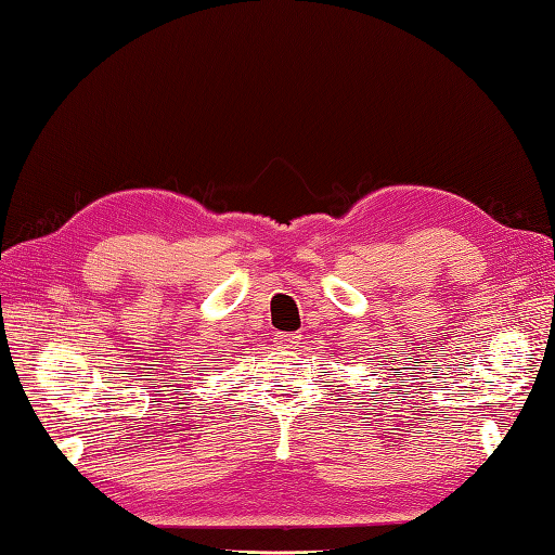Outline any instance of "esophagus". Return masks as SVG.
Wrapping results in <instances>:
<instances>
[{"label": "esophagus", "instance_id": "1", "mask_svg": "<svg viewBox=\"0 0 555 555\" xmlns=\"http://www.w3.org/2000/svg\"><path fill=\"white\" fill-rule=\"evenodd\" d=\"M297 343H299V335H297V333H278V335H275V345H278V347L292 349Z\"/></svg>", "mask_w": 555, "mask_h": 555}]
</instances>
